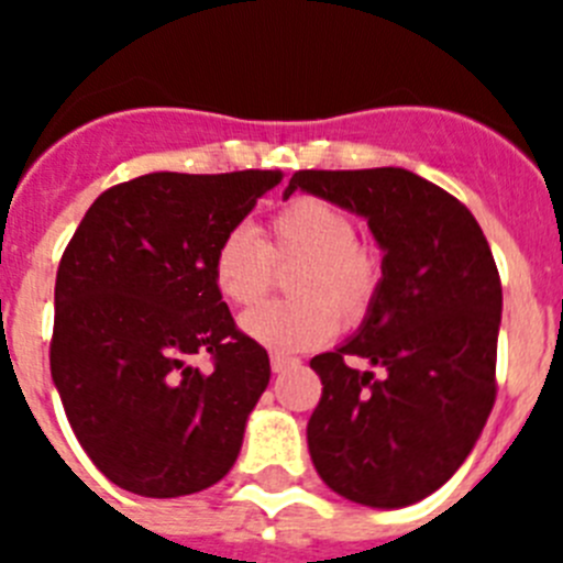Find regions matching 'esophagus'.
<instances>
[{
	"label": "esophagus",
	"mask_w": 563,
	"mask_h": 563,
	"mask_svg": "<svg viewBox=\"0 0 563 563\" xmlns=\"http://www.w3.org/2000/svg\"><path fill=\"white\" fill-rule=\"evenodd\" d=\"M292 366H298L296 357H285V355H271V369L276 372V375H282V372L292 369Z\"/></svg>",
	"instance_id": "34e87169"
}]
</instances>
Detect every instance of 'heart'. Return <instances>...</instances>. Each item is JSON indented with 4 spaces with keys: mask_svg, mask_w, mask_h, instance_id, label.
I'll use <instances>...</instances> for the list:
<instances>
[{
    "mask_svg": "<svg viewBox=\"0 0 563 563\" xmlns=\"http://www.w3.org/2000/svg\"><path fill=\"white\" fill-rule=\"evenodd\" d=\"M262 242L251 228H231L211 256L213 287L233 307H253L273 282V265L296 267L290 305H262L239 318V330L273 355L324 346L346 327L361 324L380 290V258L357 245L355 222L321 197H296L278 208Z\"/></svg>",
    "mask_w": 563,
    "mask_h": 563,
    "instance_id": "1",
    "label": "heart"
}]
</instances>
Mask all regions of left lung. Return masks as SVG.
I'll use <instances>...</instances> for the list:
<instances>
[{
    "mask_svg": "<svg viewBox=\"0 0 563 563\" xmlns=\"http://www.w3.org/2000/svg\"><path fill=\"white\" fill-rule=\"evenodd\" d=\"M366 220L380 290L355 335L310 361L321 402L307 422L318 476L355 505H415L467 460L496 397L501 285L474 213L406 168L296 172L285 188ZM366 356L382 377L352 371Z\"/></svg>",
    "mask_w": 563,
    "mask_h": 563,
    "instance_id": "1",
    "label": "left lung"
}]
</instances>
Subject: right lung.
Listing matches in <instances>:
<instances>
[{
  "label": "right lung",
  "instance_id": "right-lung-1",
  "mask_svg": "<svg viewBox=\"0 0 563 563\" xmlns=\"http://www.w3.org/2000/svg\"><path fill=\"white\" fill-rule=\"evenodd\" d=\"M278 183L282 172L143 174L103 191L69 239L49 372L81 449L129 494H197L236 462L271 361L233 324L211 256Z\"/></svg>",
  "mask_w": 563,
  "mask_h": 563
}]
</instances>
